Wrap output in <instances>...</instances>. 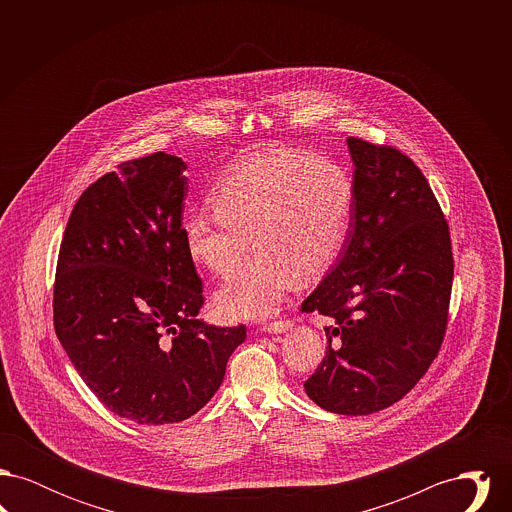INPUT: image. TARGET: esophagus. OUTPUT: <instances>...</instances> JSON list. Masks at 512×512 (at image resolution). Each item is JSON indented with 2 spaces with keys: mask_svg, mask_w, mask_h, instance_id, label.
<instances>
[{
  "mask_svg": "<svg viewBox=\"0 0 512 512\" xmlns=\"http://www.w3.org/2000/svg\"><path fill=\"white\" fill-rule=\"evenodd\" d=\"M292 328V320H274V322H265L261 330L267 332V334H286Z\"/></svg>",
  "mask_w": 512,
  "mask_h": 512,
  "instance_id": "esophagus-1",
  "label": "esophagus"
}]
</instances>
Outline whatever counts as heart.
Wrapping results in <instances>:
<instances>
[{"label": "heart", "instance_id": "b5f03b06", "mask_svg": "<svg viewBox=\"0 0 512 512\" xmlns=\"http://www.w3.org/2000/svg\"><path fill=\"white\" fill-rule=\"evenodd\" d=\"M211 209H188L180 232L188 255L228 274L247 247L257 253L217 290L226 318L274 315L295 278L313 280L340 255L353 211V184L334 161L278 149L226 172Z\"/></svg>", "mask_w": 512, "mask_h": 512}]
</instances>
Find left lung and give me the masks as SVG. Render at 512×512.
Instances as JSON below:
<instances>
[{
	"label": "left lung",
	"mask_w": 512,
	"mask_h": 512,
	"mask_svg": "<svg viewBox=\"0 0 512 512\" xmlns=\"http://www.w3.org/2000/svg\"><path fill=\"white\" fill-rule=\"evenodd\" d=\"M353 211L340 259L303 303L330 318L305 382L320 409L372 414L413 390L438 355L453 284L449 228L424 174L393 147L347 138Z\"/></svg>",
	"instance_id": "obj_1"
}]
</instances>
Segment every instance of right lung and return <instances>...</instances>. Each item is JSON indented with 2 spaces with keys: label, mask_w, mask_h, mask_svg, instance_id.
<instances>
[{
  "label": "right lung",
  "mask_w": 512,
  "mask_h": 512,
  "mask_svg": "<svg viewBox=\"0 0 512 512\" xmlns=\"http://www.w3.org/2000/svg\"><path fill=\"white\" fill-rule=\"evenodd\" d=\"M186 163L153 153L122 163L74 205L59 249L53 324L99 401L136 424H174L222 384L245 326L197 318L203 286L180 220Z\"/></svg>",
  "instance_id": "right-lung-1"
}]
</instances>
